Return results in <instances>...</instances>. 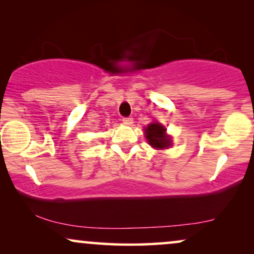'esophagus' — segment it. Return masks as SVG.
<instances>
[{
	"instance_id": "1",
	"label": "esophagus",
	"mask_w": 254,
	"mask_h": 254,
	"mask_svg": "<svg viewBox=\"0 0 254 254\" xmlns=\"http://www.w3.org/2000/svg\"><path fill=\"white\" fill-rule=\"evenodd\" d=\"M123 123L125 125H128V126H130V125H133L134 120H133V118H131V117H127V118H123Z\"/></svg>"
}]
</instances>
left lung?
Listing matches in <instances>:
<instances>
[{
    "label": "left lung",
    "instance_id": "8db88e82",
    "mask_svg": "<svg viewBox=\"0 0 254 254\" xmlns=\"http://www.w3.org/2000/svg\"><path fill=\"white\" fill-rule=\"evenodd\" d=\"M145 137L148 138L149 144L158 149H164L171 144V140L165 134V127L157 123L149 125L145 128Z\"/></svg>",
    "mask_w": 254,
    "mask_h": 254
}]
</instances>
